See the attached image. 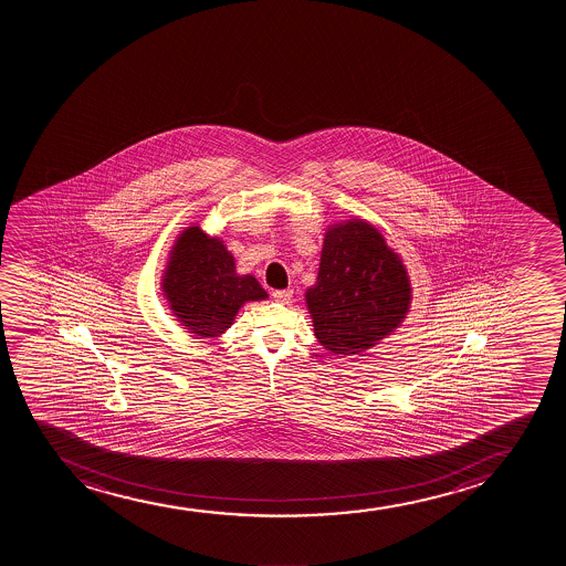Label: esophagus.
<instances>
[{
    "label": "esophagus",
    "mask_w": 566,
    "mask_h": 566,
    "mask_svg": "<svg viewBox=\"0 0 566 566\" xmlns=\"http://www.w3.org/2000/svg\"><path fill=\"white\" fill-rule=\"evenodd\" d=\"M273 298L281 302V304H286L289 300L293 298V289H285V291H273Z\"/></svg>",
    "instance_id": "obj_1"
}]
</instances>
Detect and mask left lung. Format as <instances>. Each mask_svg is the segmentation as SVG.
<instances>
[{"mask_svg":"<svg viewBox=\"0 0 566 566\" xmlns=\"http://www.w3.org/2000/svg\"><path fill=\"white\" fill-rule=\"evenodd\" d=\"M306 300L318 342L328 352L358 355L402 323L411 286L384 235L368 222L349 221L326 232Z\"/></svg>","mask_w":566,"mask_h":566,"instance_id":"8db88e82","label":"left lung"}]
</instances>
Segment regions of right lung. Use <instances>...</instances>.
Returning <instances> with one entry per match:
<instances>
[{
  "label": "right lung",
  "instance_id": "add662e5",
  "mask_svg": "<svg viewBox=\"0 0 566 566\" xmlns=\"http://www.w3.org/2000/svg\"><path fill=\"white\" fill-rule=\"evenodd\" d=\"M163 286L182 326L202 338L227 331L249 300L268 296L253 275L235 273L234 256L221 240L203 234L200 227L187 228L179 235Z\"/></svg>",
  "mask_w": 566,
  "mask_h": 566
}]
</instances>
